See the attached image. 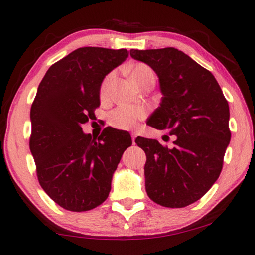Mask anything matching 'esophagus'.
Segmentation results:
<instances>
[{"instance_id": "34e87169", "label": "esophagus", "mask_w": 255, "mask_h": 255, "mask_svg": "<svg viewBox=\"0 0 255 255\" xmlns=\"http://www.w3.org/2000/svg\"><path fill=\"white\" fill-rule=\"evenodd\" d=\"M131 138H132V141H133V144H134L135 138H137V133H135V132H132V133H131Z\"/></svg>"}]
</instances>
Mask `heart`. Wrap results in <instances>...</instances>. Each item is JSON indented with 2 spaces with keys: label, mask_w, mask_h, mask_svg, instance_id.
Returning <instances> with one entry per match:
<instances>
[{
  "label": "heart",
  "mask_w": 255,
  "mask_h": 255,
  "mask_svg": "<svg viewBox=\"0 0 255 255\" xmlns=\"http://www.w3.org/2000/svg\"><path fill=\"white\" fill-rule=\"evenodd\" d=\"M148 75L154 74H153L152 69L144 64H138L131 68V78L137 85ZM113 78V74H109L106 79H104L102 87H101V95H102V97L108 96ZM145 109H142L140 107L123 104V106H120L116 108V109L111 111L109 115V122L113 127L117 128H122V130H132V128H137L139 122L145 117Z\"/></svg>",
  "instance_id": "obj_1"
}]
</instances>
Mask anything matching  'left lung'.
Here are the masks:
<instances>
[{"label": "left lung", "instance_id": "obj_1", "mask_svg": "<svg viewBox=\"0 0 255 255\" xmlns=\"http://www.w3.org/2000/svg\"><path fill=\"white\" fill-rule=\"evenodd\" d=\"M159 78L161 103L147 124L176 135L174 147L138 137L146 153L145 188L153 202L183 208L200 200L222 172L230 144V109L215 76L174 47L131 50Z\"/></svg>", "mask_w": 255, "mask_h": 255}]
</instances>
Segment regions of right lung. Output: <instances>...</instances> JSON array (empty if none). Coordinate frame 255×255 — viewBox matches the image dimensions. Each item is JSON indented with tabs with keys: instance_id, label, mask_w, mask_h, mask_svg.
<instances>
[{
	"instance_id": "1",
	"label": "right lung",
	"mask_w": 255,
	"mask_h": 255,
	"mask_svg": "<svg viewBox=\"0 0 255 255\" xmlns=\"http://www.w3.org/2000/svg\"><path fill=\"white\" fill-rule=\"evenodd\" d=\"M128 55L125 48L80 47L52 65L38 87L30 111V151L41 188L66 210L88 211L103 203L132 145L127 131L108 127L97 140L82 131L100 106L104 78Z\"/></svg>"
}]
</instances>
